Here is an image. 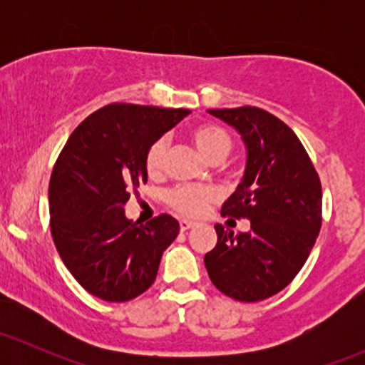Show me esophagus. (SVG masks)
<instances>
[{
    "instance_id": "34e87169",
    "label": "esophagus",
    "mask_w": 365,
    "mask_h": 365,
    "mask_svg": "<svg viewBox=\"0 0 365 365\" xmlns=\"http://www.w3.org/2000/svg\"><path fill=\"white\" fill-rule=\"evenodd\" d=\"M192 226H194L192 220H187V219H182V220H180V230H182V231L190 230V227H192Z\"/></svg>"
}]
</instances>
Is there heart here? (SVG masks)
I'll list each match as a JSON object with an SVG mask.
<instances>
[{
	"instance_id": "1",
	"label": "heart",
	"mask_w": 365,
	"mask_h": 365,
	"mask_svg": "<svg viewBox=\"0 0 365 365\" xmlns=\"http://www.w3.org/2000/svg\"><path fill=\"white\" fill-rule=\"evenodd\" d=\"M190 139L196 148L210 162H219L230 153L231 138L215 123H200L190 130ZM168 141L159 138L148 146L145 155V169L148 176L159 178L164 173ZM217 201V192L208 185H176L165 194V203L171 210L187 217H200Z\"/></svg>"
}]
</instances>
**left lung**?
<instances>
[{
	"label": "left lung",
	"instance_id": "left-lung-1",
	"mask_svg": "<svg viewBox=\"0 0 365 365\" xmlns=\"http://www.w3.org/2000/svg\"><path fill=\"white\" fill-rule=\"evenodd\" d=\"M237 128L247 146L240 185L224 217L251 220L233 235L215 224L217 245L205 254L213 286L238 302H259L284 289L311 254L322 230V182L295 132L264 109H208Z\"/></svg>",
	"mask_w": 365,
	"mask_h": 365
}]
</instances>
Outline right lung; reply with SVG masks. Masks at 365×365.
I'll return each mask as SVG.
<instances>
[{
	"mask_svg": "<svg viewBox=\"0 0 365 365\" xmlns=\"http://www.w3.org/2000/svg\"><path fill=\"white\" fill-rule=\"evenodd\" d=\"M189 113L114 102L81 121L65 143L49 182L51 235L91 295L127 302L155 281L178 220L160 213L143 226L125 217L123 206L148 180V146Z\"/></svg>",
	"mask_w": 365,
	"mask_h": 365,
	"instance_id": "obj_1",
	"label": "right lung"
}]
</instances>
